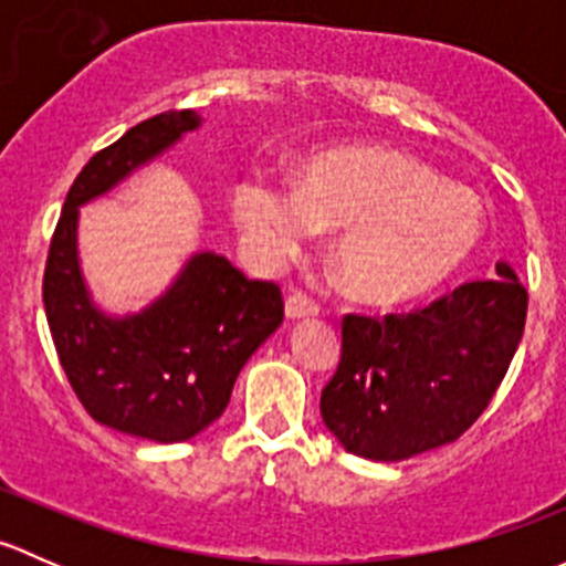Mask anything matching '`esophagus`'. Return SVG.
Masks as SVG:
<instances>
[{
    "label": "esophagus",
    "mask_w": 566,
    "mask_h": 566,
    "mask_svg": "<svg viewBox=\"0 0 566 566\" xmlns=\"http://www.w3.org/2000/svg\"><path fill=\"white\" fill-rule=\"evenodd\" d=\"M284 312H287L290 319L315 317L319 312V304L315 298H310L306 293H293L287 301H284Z\"/></svg>",
    "instance_id": "obj_1"
}]
</instances>
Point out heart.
I'll use <instances>...</instances> for the list:
<instances>
[{
	"label": "heart",
	"instance_id": "1",
	"mask_svg": "<svg viewBox=\"0 0 566 566\" xmlns=\"http://www.w3.org/2000/svg\"><path fill=\"white\" fill-rule=\"evenodd\" d=\"M232 213L262 265H284L312 247L319 227H339L342 284L375 306L432 293L484 238V210L471 191L386 147L319 153L301 169V188L254 169L235 186Z\"/></svg>",
	"mask_w": 566,
	"mask_h": 566
}]
</instances>
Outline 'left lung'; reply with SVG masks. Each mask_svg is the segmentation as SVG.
<instances>
[{
  "label": "left lung",
  "mask_w": 566,
  "mask_h": 566,
  "mask_svg": "<svg viewBox=\"0 0 566 566\" xmlns=\"http://www.w3.org/2000/svg\"><path fill=\"white\" fill-rule=\"evenodd\" d=\"M432 304L342 317V358L319 397L347 452L408 460L458 441L499 391L526 325L528 293L506 262Z\"/></svg>",
  "instance_id": "8db88e82"
}]
</instances>
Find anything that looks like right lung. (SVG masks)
<instances>
[{"label": "right lung", "instance_id": "add662e5", "mask_svg": "<svg viewBox=\"0 0 566 566\" xmlns=\"http://www.w3.org/2000/svg\"><path fill=\"white\" fill-rule=\"evenodd\" d=\"M197 125V112L169 108L95 153L67 191L43 273L45 319L78 402L101 424L158 443L188 441L213 424L243 364L284 317L279 284L247 279L210 251L142 315L112 319L90 301L76 260L78 205Z\"/></svg>", "mask_w": 566, "mask_h": 566}]
</instances>
